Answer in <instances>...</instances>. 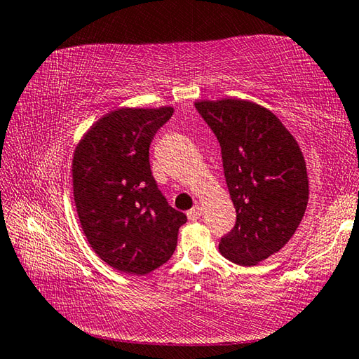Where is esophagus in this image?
Segmentation results:
<instances>
[{"label": "esophagus", "mask_w": 359, "mask_h": 359, "mask_svg": "<svg viewBox=\"0 0 359 359\" xmlns=\"http://www.w3.org/2000/svg\"><path fill=\"white\" fill-rule=\"evenodd\" d=\"M201 215H202V208H201L199 205H194V207L191 208V210H188L187 217H188V219L196 221V219H199V218H201Z\"/></svg>", "instance_id": "esophagus-1"}]
</instances>
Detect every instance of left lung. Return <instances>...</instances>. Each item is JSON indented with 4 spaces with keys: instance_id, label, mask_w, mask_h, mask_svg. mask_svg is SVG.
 Wrapping results in <instances>:
<instances>
[{
    "instance_id": "left-lung-1",
    "label": "left lung",
    "mask_w": 359,
    "mask_h": 359,
    "mask_svg": "<svg viewBox=\"0 0 359 359\" xmlns=\"http://www.w3.org/2000/svg\"><path fill=\"white\" fill-rule=\"evenodd\" d=\"M196 109L221 146L227 188L237 212L219 252L251 266L292 238L304 217L309 180L302 149L269 108L251 100H198Z\"/></svg>"
}]
</instances>
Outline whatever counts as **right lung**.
<instances>
[{
  "label": "right lung",
  "instance_id": "1",
  "mask_svg": "<svg viewBox=\"0 0 359 359\" xmlns=\"http://www.w3.org/2000/svg\"><path fill=\"white\" fill-rule=\"evenodd\" d=\"M172 113V107L113 109L74 152V198L84 236L103 262L128 275H147L168 262L187 223L158 190L149 163L154 135Z\"/></svg>",
  "mask_w": 359,
  "mask_h": 359
}]
</instances>
